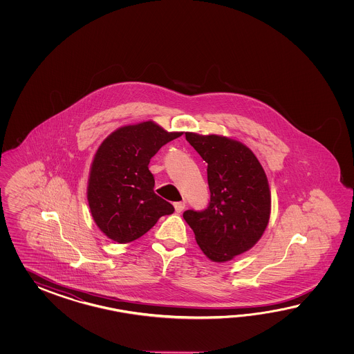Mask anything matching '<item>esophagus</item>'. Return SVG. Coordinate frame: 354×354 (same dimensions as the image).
Segmentation results:
<instances>
[{
	"label": "esophagus",
	"mask_w": 354,
	"mask_h": 354,
	"mask_svg": "<svg viewBox=\"0 0 354 354\" xmlns=\"http://www.w3.org/2000/svg\"><path fill=\"white\" fill-rule=\"evenodd\" d=\"M185 207H186V203H183V201H180V203H174V209H176V212H178V214L185 210Z\"/></svg>",
	"instance_id": "esophagus-1"
}]
</instances>
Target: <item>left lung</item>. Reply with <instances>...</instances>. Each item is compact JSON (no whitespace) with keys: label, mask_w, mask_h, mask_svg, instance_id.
I'll use <instances>...</instances> for the list:
<instances>
[{"label":"left lung","mask_w":354,"mask_h":354,"mask_svg":"<svg viewBox=\"0 0 354 354\" xmlns=\"http://www.w3.org/2000/svg\"><path fill=\"white\" fill-rule=\"evenodd\" d=\"M186 140L207 163L210 203L183 218L203 254L224 263L262 238L271 216V191L263 167L247 145L226 136L186 133Z\"/></svg>","instance_id":"8db88e82"}]
</instances>
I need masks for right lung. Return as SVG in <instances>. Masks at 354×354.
I'll list each match as a JSON object with an SVG mask.
<instances>
[{
  "label": "right lung",
  "instance_id": "add662e5",
  "mask_svg": "<svg viewBox=\"0 0 354 354\" xmlns=\"http://www.w3.org/2000/svg\"><path fill=\"white\" fill-rule=\"evenodd\" d=\"M182 136L148 120L116 129L100 144L91 163L87 201L98 229L125 244L151 230L174 207L154 194L148 165L165 144Z\"/></svg>",
  "mask_w": 354,
  "mask_h": 354
}]
</instances>
